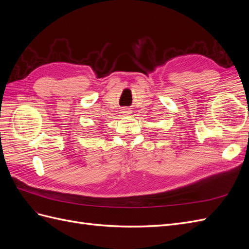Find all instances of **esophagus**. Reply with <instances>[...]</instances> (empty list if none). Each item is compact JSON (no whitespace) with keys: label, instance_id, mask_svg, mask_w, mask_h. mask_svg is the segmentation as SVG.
Wrapping results in <instances>:
<instances>
[{"label":"esophagus","instance_id":"esophagus-1","mask_svg":"<svg viewBox=\"0 0 249 249\" xmlns=\"http://www.w3.org/2000/svg\"><path fill=\"white\" fill-rule=\"evenodd\" d=\"M123 113H125V114H129L130 111L127 110V109H124V110H123Z\"/></svg>","mask_w":249,"mask_h":249}]
</instances>
